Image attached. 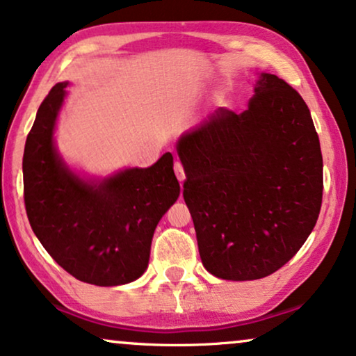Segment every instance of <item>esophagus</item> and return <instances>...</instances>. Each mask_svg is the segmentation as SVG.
<instances>
[{"label": "esophagus", "mask_w": 356, "mask_h": 356, "mask_svg": "<svg viewBox=\"0 0 356 356\" xmlns=\"http://www.w3.org/2000/svg\"><path fill=\"white\" fill-rule=\"evenodd\" d=\"M173 168H175V175H177V178H178V181L183 184V181H184V168H183V165H181V161L179 160H177L175 161V165H173Z\"/></svg>", "instance_id": "obj_1"}]
</instances>
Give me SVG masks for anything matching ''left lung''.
<instances>
[{
	"mask_svg": "<svg viewBox=\"0 0 356 356\" xmlns=\"http://www.w3.org/2000/svg\"><path fill=\"white\" fill-rule=\"evenodd\" d=\"M177 152L211 275L260 280L296 255L319 218L324 179L319 136L293 86L261 73L248 109L216 111Z\"/></svg>",
	"mask_w": 356,
	"mask_h": 356,
	"instance_id": "8db88e82",
	"label": "left lung"
}]
</instances>
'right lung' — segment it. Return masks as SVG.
<instances>
[{
    "mask_svg": "<svg viewBox=\"0 0 356 356\" xmlns=\"http://www.w3.org/2000/svg\"><path fill=\"white\" fill-rule=\"evenodd\" d=\"M67 85L50 90L27 136V219L49 255L76 280L96 286L131 283L149 266L156 224L179 196L173 155L167 152L149 168H126L103 179L72 172L54 142Z\"/></svg>",
    "mask_w": 356,
    "mask_h": 356,
    "instance_id": "right-lung-1",
    "label": "right lung"
}]
</instances>
